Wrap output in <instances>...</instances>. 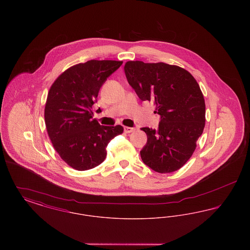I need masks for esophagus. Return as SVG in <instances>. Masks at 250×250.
<instances>
[{"instance_id": "34e87169", "label": "esophagus", "mask_w": 250, "mask_h": 250, "mask_svg": "<svg viewBox=\"0 0 250 250\" xmlns=\"http://www.w3.org/2000/svg\"><path fill=\"white\" fill-rule=\"evenodd\" d=\"M124 130H125V133H131V132H134V131H135V128L128 127V126H125V127H124Z\"/></svg>"}]
</instances>
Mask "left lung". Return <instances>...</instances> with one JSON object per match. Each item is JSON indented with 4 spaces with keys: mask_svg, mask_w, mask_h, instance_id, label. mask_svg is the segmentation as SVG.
Masks as SVG:
<instances>
[{
    "mask_svg": "<svg viewBox=\"0 0 250 250\" xmlns=\"http://www.w3.org/2000/svg\"><path fill=\"white\" fill-rule=\"evenodd\" d=\"M127 82L142 101H152L160 115L158 129L143 127L147 143L143 163L159 173L178 170L193 155L205 125V102L190 73L164 62L129 61Z\"/></svg>",
    "mask_w": 250,
    "mask_h": 250,
    "instance_id": "8db88e82",
    "label": "left lung"
}]
</instances>
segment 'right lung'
I'll list each match as a JSON object with an SVG mask.
<instances>
[{
    "instance_id": "add662e5",
    "label": "right lung",
    "mask_w": 250,
    "mask_h": 250,
    "mask_svg": "<svg viewBox=\"0 0 250 250\" xmlns=\"http://www.w3.org/2000/svg\"><path fill=\"white\" fill-rule=\"evenodd\" d=\"M121 61L91 60L73 65L51 85L45 107L48 137L61 158L77 170L101 164L108 143L123 133L122 125H101L92 107L107 78Z\"/></svg>"
}]
</instances>
